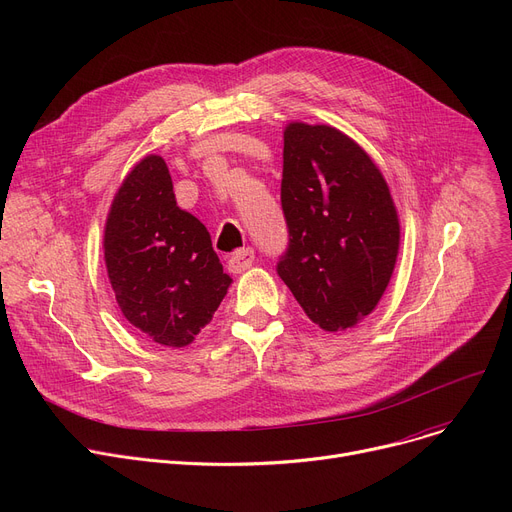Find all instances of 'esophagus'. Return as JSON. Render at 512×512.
Masks as SVG:
<instances>
[{
    "instance_id": "obj_1",
    "label": "esophagus",
    "mask_w": 512,
    "mask_h": 512,
    "mask_svg": "<svg viewBox=\"0 0 512 512\" xmlns=\"http://www.w3.org/2000/svg\"><path fill=\"white\" fill-rule=\"evenodd\" d=\"M255 263V251L253 249H240L236 253H232V257L228 259V270L232 274H240L249 270V267Z\"/></svg>"
}]
</instances>
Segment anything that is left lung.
Segmentation results:
<instances>
[{
    "instance_id": "obj_1",
    "label": "left lung",
    "mask_w": 512,
    "mask_h": 512,
    "mask_svg": "<svg viewBox=\"0 0 512 512\" xmlns=\"http://www.w3.org/2000/svg\"><path fill=\"white\" fill-rule=\"evenodd\" d=\"M280 201L288 247L276 272L319 328L369 315L390 282L400 226L371 157L332 126L284 130Z\"/></svg>"
}]
</instances>
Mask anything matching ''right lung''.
<instances>
[{"label": "right lung", "mask_w": 512, "mask_h": 512, "mask_svg": "<svg viewBox=\"0 0 512 512\" xmlns=\"http://www.w3.org/2000/svg\"><path fill=\"white\" fill-rule=\"evenodd\" d=\"M103 249L124 317L164 346L191 344L232 282L207 228L176 205L159 155H147L124 178L107 215Z\"/></svg>", "instance_id": "1"}]
</instances>
